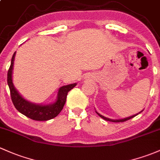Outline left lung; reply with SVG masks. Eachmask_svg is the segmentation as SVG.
I'll return each instance as SVG.
<instances>
[{
    "instance_id": "8db88e82",
    "label": "left lung",
    "mask_w": 160,
    "mask_h": 160,
    "mask_svg": "<svg viewBox=\"0 0 160 160\" xmlns=\"http://www.w3.org/2000/svg\"><path fill=\"white\" fill-rule=\"evenodd\" d=\"M142 111H140V112H139L138 114H134V115H132V116H130V117H128V118H123V119H118V120H114V119H110V118H106V117H104L103 116V115H101V114H99V113H98L97 111H96V113H97L98 114V116H100L101 118H103V119L104 120H105V121H111V122H124V121H128V120H130V119H131V118H134L135 116H137V114H140V113H141Z\"/></svg>"
}]
</instances>
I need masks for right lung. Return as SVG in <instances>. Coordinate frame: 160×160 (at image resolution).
Masks as SVG:
<instances>
[{"label": "right lung", "mask_w": 160, "mask_h": 160, "mask_svg": "<svg viewBox=\"0 0 160 160\" xmlns=\"http://www.w3.org/2000/svg\"><path fill=\"white\" fill-rule=\"evenodd\" d=\"M15 55H16V52L13 53L12 56L11 66L8 72V84L11 91V99L14 107L19 112L34 121H44L56 118L61 112L66 104L68 92L72 90L77 85V83L70 84V85H64L59 88L56 100L52 104L43 105V104L30 102L22 97L21 94L19 93L18 91L13 85L12 74H13Z\"/></svg>", "instance_id": "1"}]
</instances>
